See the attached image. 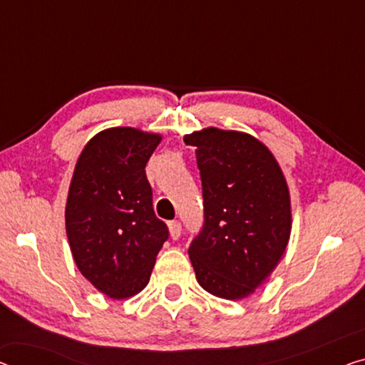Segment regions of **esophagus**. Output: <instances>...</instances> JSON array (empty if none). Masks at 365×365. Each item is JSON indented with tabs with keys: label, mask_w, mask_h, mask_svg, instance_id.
Here are the masks:
<instances>
[{
	"label": "esophagus",
	"mask_w": 365,
	"mask_h": 365,
	"mask_svg": "<svg viewBox=\"0 0 365 365\" xmlns=\"http://www.w3.org/2000/svg\"><path fill=\"white\" fill-rule=\"evenodd\" d=\"M168 231H170V237L177 241L182 235V222L180 221H170L168 222Z\"/></svg>",
	"instance_id": "1"
}]
</instances>
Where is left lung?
Instances as JSON below:
<instances>
[{"label": "left lung", "mask_w": 365, "mask_h": 365, "mask_svg": "<svg viewBox=\"0 0 365 365\" xmlns=\"http://www.w3.org/2000/svg\"><path fill=\"white\" fill-rule=\"evenodd\" d=\"M197 148L205 222L190 244L198 284L239 300L277 267L292 231L290 193L280 165L251 134L206 128L187 134Z\"/></svg>", "instance_id": "8db88e82"}]
</instances>
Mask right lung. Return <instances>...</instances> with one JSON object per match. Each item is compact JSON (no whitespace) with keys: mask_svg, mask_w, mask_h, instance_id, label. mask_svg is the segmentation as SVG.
Listing matches in <instances>:
<instances>
[{"mask_svg":"<svg viewBox=\"0 0 365 365\" xmlns=\"http://www.w3.org/2000/svg\"><path fill=\"white\" fill-rule=\"evenodd\" d=\"M160 134L110 128L88 140L75 165L65 206V230L78 270L114 300L149 284L168 239L154 213L145 165Z\"/></svg>","mask_w":365,"mask_h":365,"instance_id":"add662e5","label":"right lung"}]
</instances>
